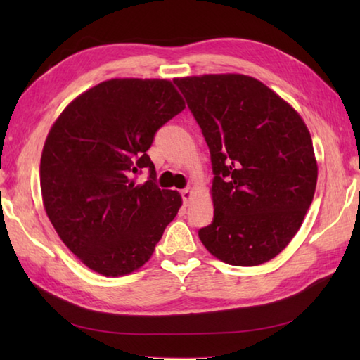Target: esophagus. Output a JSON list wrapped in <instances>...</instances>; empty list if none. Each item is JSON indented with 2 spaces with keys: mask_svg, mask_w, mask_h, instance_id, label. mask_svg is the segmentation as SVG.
<instances>
[{
  "mask_svg": "<svg viewBox=\"0 0 360 360\" xmlns=\"http://www.w3.org/2000/svg\"><path fill=\"white\" fill-rule=\"evenodd\" d=\"M181 195H182V201H184V204H188L190 202V200H192V196H193V192L190 188H184L181 192Z\"/></svg>",
  "mask_w": 360,
  "mask_h": 360,
  "instance_id": "1",
  "label": "esophagus"
}]
</instances>
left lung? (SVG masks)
Instances as JSON below:
<instances>
[{"mask_svg": "<svg viewBox=\"0 0 360 360\" xmlns=\"http://www.w3.org/2000/svg\"><path fill=\"white\" fill-rule=\"evenodd\" d=\"M210 148L213 223L200 240L232 266H258L300 229L317 186V159L300 114L244 74L173 80Z\"/></svg>", "mask_w": 360, "mask_h": 360, "instance_id": "1", "label": "left lung"}]
</instances>
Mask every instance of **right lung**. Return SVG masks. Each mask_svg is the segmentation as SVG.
I'll use <instances>...</instances> for the list:
<instances>
[{
  "instance_id": "right-lung-1",
  "label": "right lung",
  "mask_w": 360,
  "mask_h": 360,
  "mask_svg": "<svg viewBox=\"0 0 360 360\" xmlns=\"http://www.w3.org/2000/svg\"><path fill=\"white\" fill-rule=\"evenodd\" d=\"M184 108L170 80L111 79L75 97L53 122L40 160L43 205L60 240L91 271H137L178 215L182 198L155 184L147 150ZM145 166L150 179L136 186L131 176Z\"/></svg>"
}]
</instances>
